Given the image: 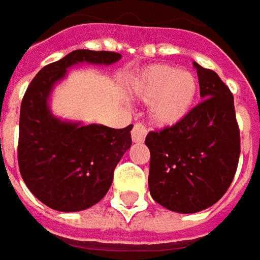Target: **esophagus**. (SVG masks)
Returning a JSON list of instances; mask_svg holds the SVG:
<instances>
[{
    "label": "esophagus",
    "instance_id": "1",
    "mask_svg": "<svg viewBox=\"0 0 260 260\" xmlns=\"http://www.w3.org/2000/svg\"><path fill=\"white\" fill-rule=\"evenodd\" d=\"M131 135H132V141L134 142H142L144 138H145V135H147V126H145V123L144 122H137L134 125V128H132Z\"/></svg>",
    "mask_w": 260,
    "mask_h": 260
}]
</instances>
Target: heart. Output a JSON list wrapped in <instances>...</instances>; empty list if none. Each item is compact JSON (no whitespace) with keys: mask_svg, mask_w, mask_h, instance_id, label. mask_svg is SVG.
Segmentation results:
<instances>
[{"mask_svg":"<svg viewBox=\"0 0 260 260\" xmlns=\"http://www.w3.org/2000/svg\"><path fill=\"white\" fill-rule=\"evenodd\" d=\"M199 82L190 72L158 64L149 68L134 85L139 99L151 102L149 115L158 125H174L191 111Z\"/></svg>","mask_w":260,"mask_h":260,"instance_id":"heart-1","label":"heart"}]
</instances>
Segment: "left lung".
I'll return each instance as SVG.
<instances>
[{"label": "left lung", "mask_w": 260, "mask_h": 260, "mask_svg": "<svg viewBox=\"0 0 260 260\" xmlns=\"http://www.w3.org/2000/svg\"><path fill=\"white\" fill-rule=\"evenodd\" d=\"M197 69L200 96L175 125L151 131L148 185L152 199L177 213H196L217 203L236 174L240 131L235 101L216 72Z\"/></svg>", "instance_id": "1"}]
</instances>
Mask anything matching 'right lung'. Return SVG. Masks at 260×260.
<instances>
[{
    "label": "right lung",
    "instance_id": "obj_1",
    "mask_svg": "<svg viewBox=\"0 0 260 260\" xmlns=\"http://www.w3.org/2000/svg\"><path fill=\"white\" fill-rule=\"evenodd\" d=\"M119 58L115 51L75 50L41 69L24 93L18 167L28 190L53 210L80 211L102 200L132 144V125L113 129L61 122L49 111L50 92L76 63L112 64Z\"/></svg>",
    "mask_w": 260,
    "mask_h": 260
}]
</instances>
